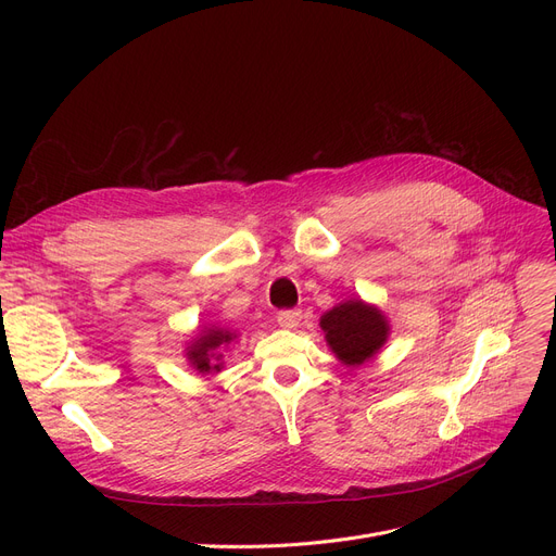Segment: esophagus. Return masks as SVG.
Wrapping results in <instances>:
<instances>
[{
  "instance_id": "34e87169",
  "label": "esophagus",
  "mask_w": 556,
  "mask_h": 556,
  "mask_svg": "<svg viewBox=\"0 0 556 556\" xmlns=\"http://www.w3.org/2000/svg\"><path fill=\"white\" fill-rule=\"evenodd\" d=\"M300 319H302V311H295V308L277 313V325L281 329H295L300 325Z\"/></svg>"
}]
</instances>
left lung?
<instances>
[{"label": "left lung", "instance_id": "1", "mask_svg": "<svg viewBox=\"0 0 556 556\" xmlns=\"http://www.w3.org/2000/svg\"><path fill=\"white\" fill-rule=\"evenodd\" d=\"M327 344L340 363L358 367L374 358L388 342V317L363 300H346L319 319Z\"/></svg>", "mask_w": 556, "mask_h": 556}]
</instances>
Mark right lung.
<instances>
[{
    "mask_svg": "<svg viewBox=\"0 0 556 556\" xmlns=\"http://www.w3.org/2000/svg\"><path fill=\"white\" fill-rule=\"evenodd\" d=\"M233 338H237V333H231L227 329H220V327H210L204 329L189 346H187V358H189V365L193 369H198L200 374H210V371H220V354L218 349L220 346H227Z\"/></svg>",
    "mask_w": 556,
    "mask_h": 556,
    "instance_id": "add662e5",
    "label": "right lung"
}]
</instances>
